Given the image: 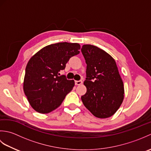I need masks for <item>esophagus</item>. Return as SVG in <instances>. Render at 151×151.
<instances>
[{
    "mask_svg": "<svg viewBox=\"0 0 151 151\" xmlns=\"http://www.w3.org/2000/svg\"><path fill=\"white\" fill-rule=\"evenodd\" d=\"M75 85H81L82 84V81H75Z\"/></svg>",
    "mask_w": 151,
    "mask_h": 151,
    "instance_id": "esophagus-1",
    "label": "esophagus"
}]
</instances>
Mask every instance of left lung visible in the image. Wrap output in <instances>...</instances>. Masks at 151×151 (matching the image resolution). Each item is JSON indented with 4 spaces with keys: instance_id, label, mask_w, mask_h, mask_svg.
I'll return each instance as SVG.
<instances>
[{
    "instance_id": "1",
    "label": "left lung",
    "mask_w": 151,
    "mask_h": 151,
    "mask_svg": "<svg viewBox=\"0 0 151 151\" xmlns=\"http://www.w3.org/2000/svg\"><path fill=\"white\" fill-rule=\"evenodd\" d=\"M81 51L87 64L84 82L87 91L81 97L83 104L94 116L110 117L120 107L124 93L115 61L91 45H84Z\"/></svg>"
}]
</instances>
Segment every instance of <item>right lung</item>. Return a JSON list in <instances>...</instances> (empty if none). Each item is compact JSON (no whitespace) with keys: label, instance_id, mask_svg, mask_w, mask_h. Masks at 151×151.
<instances>
[{"label":"right lung","instance_id":"right-lung-1","mask_svg":"<svg viewBox=\"0 0 151 151\" xmlns=\"http://www.w3.org/2000/svg\"><path fill=\"white\" fill-rule=\"evenodd\" d=\"M78 43L51 44L31 58L25 69L23 89L31 106L41 114L59 107L72 90L75 81L67 80L60 71L70 58L80 53Z\"/></svg>","mask_w":151,"mask_h":151}]
</instances>
